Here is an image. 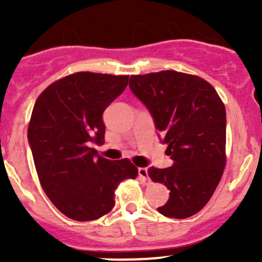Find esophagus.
<instances>
[{"mask_svg": "<svg viewBox=\"0 0 262 262\" xmlns=\"http://www.w3.org/2000/svg\"><path fill=\"white\" fill-rule=\"evenodd\" d=\"M138 175L143 179L144 181L148 180V170L146 167H139L138 168Z\"/></svg>", "mask_w": 262, "mask_h": 262, "instance_id": "34e87169", "label": "esophagus"}]
</instances>
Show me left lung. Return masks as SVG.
Masks as SVG:
<instances>
[{"label": "left lung", "mask_w": 262, "mask_h": 262, "mask_svg": "<svg viewBox=\"0 0 262 262\" xmlns=\"http://www.w3.org/2000/svg\"><path fill=\"white\" fill-rule=\"evenodd\" d=\"M129 87L146 105L173 161L171 167L148 170L152 181L170 190L157 210L168 218L194 215L209 202L226 167L224 104L209 82L176 71L130 76Z\"/></svg>", "instance_id": "8db88e82"}]
</instances>
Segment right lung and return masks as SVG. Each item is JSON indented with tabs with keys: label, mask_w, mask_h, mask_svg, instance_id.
Returning <instances> with one entry per match:
<instances>
[{
	"label": "right lung",
	"mask_w": 262,
	"mask_h": 262,
	"mask_svg": "<svg viewBox=\"0 0 262 262\" xmlns=\"http://www.w3.org/2000/svg\"><path fill=\"white\" fill-rule=\"evenodd\" d=\"M129 76L77 72L49 84L36 99L28 128L39 181L60 213L73 221L99 219L114 208L115 189L136 179L128 160L110 161L102 146V113L125 90Z\"/></svg>",
	"instance_id": "1"
}]
</instances>
